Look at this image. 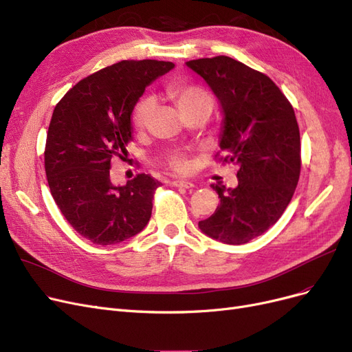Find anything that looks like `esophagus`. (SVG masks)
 <instances>
[{
    "instance_id": "1",
    "label": "esophagus",
    "mask_w": 352,
    "mask_h": 352,
    "mask_svg": "<svg viewBox=\"0 0 352 352\" xmlns=\"http://www.w3.org/2000/svg\"><path fill=\"white\" fill-rule=\"evenodd\" d=\"M173 186L174 187H181V188H192L194 183H191V181H188V179H174Z\"/></svg>"
}]
</instances>
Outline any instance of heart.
<instances>
[{"label":"heart","mask_w":352,"mask_h":352,"mask_svg":"<svg viewBox=\"0 0 352 352\" xmlns=\"http://www.w3.org/2000/svg\"><path fill=\"white\" fill-rule=\"evenodd\" d=\"M168 94L174 100L175 106L181 111V114L187 113L188 110L200 106H207L212 109V97L206 89L199 85H174L168 89ZM155 109V100L151 96H145L139 100L132 114V120L136 129L146 127L152 113ZM168 166L177 173H186L190 168V162L184 152L174 151L166 155Z\"/></svg>","instance_id":"b5f03b06"}]
</instances>
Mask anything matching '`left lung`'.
I'll return each instance as SVG.
<instances>
[{"label": "left lung", "instance_id": "left-lung-1", "mask_svg": "<svg viewBox=\"0 0 352 352\" xmlns=\"http://www.w3.org/2000/svg\"><path fill=\"white\" fill-rule=\"evenodd\" d=\"M219 100V146L239 166L238 186H214L220 204L204 235L242 245L263 235L289 206L300 175V132L289 100L270 78L229 56L186 62Z\"/></svg>", "mask_w": 352, "mask_h": 352}]
</instances>
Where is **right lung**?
<instances>
[{
	"mask_svg": "<svg viewBox=\"0 0 352 352\" xmlns=\"http://www.w3.org/2000/svg\"><path fill=\"white\" fill-rule=\"evenodd\" d=\"M174 67L153 59L117 62L78 82L52 114L45 149L50 192L69 225L96 245L123 242L149 222L161 183L138 174L114 186L111 158L127 155L132 113L145 88Z\"/></svg>",
	"mask_w": 352,
	"mask_h": 352,
	"instance_id": "obj_1",
	"label": "right lung"
}]
</instances>
